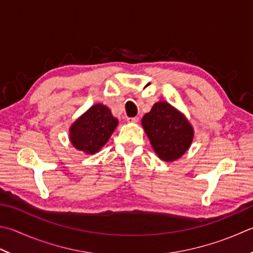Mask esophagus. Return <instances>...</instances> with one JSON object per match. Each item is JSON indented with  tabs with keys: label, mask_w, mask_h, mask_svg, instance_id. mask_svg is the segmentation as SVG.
<instances>
[{
	"label": "esophagus",
	"mask_w": 253,
	"mask_h": 253,
	"mask_svg": "<svg viewBox=\"0 0 253 253\" xmlns=\"http://www.w3.org/2000/svg\"><path fill=\"white\" fill-rule=\"evenodd\" d=\"M140 118L139 117H133V118H127V122H131V123H136L139 122Z\"/></svg>",
	"instance_id": "1"
}]
</instances>
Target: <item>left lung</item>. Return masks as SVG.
<instances>
[{
	"instance_id": "8db88e82",
	"label": "left lung",
	"mask_w": 253,
	"mask_h": 253,
	"mask_svg": "<svg viewBox=\"0 0 253 253\" xmlns=\"http://www.w3.org/2000/svg\"><path fill=\"white\" fill-rule=\"evenodd\" d=\"M142 126L155 153L163 161L179 159L190 146L194 131L188 121L169 103H155L142 119Z\"/></svg>"
}]
</instances>
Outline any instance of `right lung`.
<instances>
[{
  "instance_id": "add662e5",
  "label": "right lung",
  "mask_w": 253,
  "mask_h": 253,
  "mask_svg": "<svg viewBox=\"0 0 253 253\" xmlns=\"http://www.w3.org/2000/svg\"><path fill=\"white\" fill-rule=\"evenodd\" d=\"M118 120L103 104H94L70 127L73 145L87 154H94L106 144Z\"/></svg>"
}]
</instances>
